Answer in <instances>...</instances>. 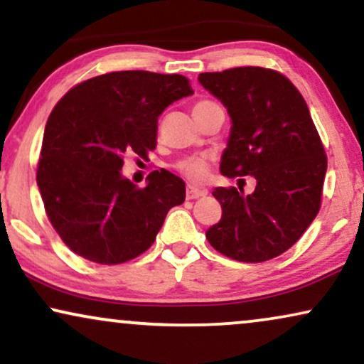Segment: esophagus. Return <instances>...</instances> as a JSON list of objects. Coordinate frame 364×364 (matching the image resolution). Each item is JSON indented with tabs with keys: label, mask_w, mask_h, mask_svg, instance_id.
I'll use <instances>...</instances> for the list:
<instances>
[{
	"label": "esophagus",
	"mask_w": 364,
	"mask_h": 364,
	"mask_svg": "<svg viewBox=\"0 0 364 364\" xmlns=\"http://www.w3.org/2000/svg\"><path fill=\"white\" fill-rule=\"evenodd\" d=\"M205 195H206V190H200V188H195V186H188L186 190L188 200H196V198H201Z\"/></svg>",
	"instance_id": "obj_1"
}]
</instances>
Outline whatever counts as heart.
I'll return each instance as SVG.
<instances>
[{
	"label": "heart",
	"mask_w": 364,
	"mask_h": 364,
	"mask_svg": "<svg viewBox=\"0 0 364 364\" xmlns=\"http://www.w3.org/2000/svg\"><path fill=\"white\" fill-rule=\"evenodd\" d=\"M215 105L216 103H213V101H200V103L195 105L193 111L210 108V106H215ZM178 168L179 171L185 174L188 179H191V181H201L208 173V161L205 156H191V158L183 159V161L178 164Z\"/></svg>",
	"instance_id": "b5f03b06"
}]
</instances>
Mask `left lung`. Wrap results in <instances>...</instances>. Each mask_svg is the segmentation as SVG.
<instances>
[{"mask_svg":"<svg viewBox=\"0 0 364 364\" xmlns=\"http://www.w3.org/2000/svg\"><path fill=\"white\" fill-rule=\"evenodd\" d=\"M198 81L231 118L221 174L256 179L251 195L215 188L223 215L206 238L236 261L276 258L301 238L321 203L328 161L306 101L288 77L266 68L201 73Z\"/></svg>","mask_w":364,"mask_h":364,"instance_id":"left-lung-1","label":"left lung"}]
</instances>
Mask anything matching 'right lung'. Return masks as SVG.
I'll return each mask as SVG.
<instances>
[{"label":"right lung","mask_w":364,"mask_h":364,"mask_svg":"<svg viewBox=\"0 0 364 364\" xmlns=\"http://www.w3.org/2000/svg\"><path fill=\"white\" fill-rule=\"evenodd\" d=\"M181 75L116 71L83 81L48 118L36 181L48 218L71 251L100 264L136 258L186 196L166 169L138 188L123 176L124 153L156 146L158 116L191 96Z\"/></svg>","instance_id":"add662e5"}]
</instances>
